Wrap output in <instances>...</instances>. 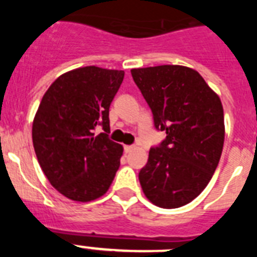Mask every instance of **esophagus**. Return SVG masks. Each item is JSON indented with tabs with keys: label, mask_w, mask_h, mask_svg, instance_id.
<instances>
[{
	"label": "esophagus",
	"mask_w": 257,
	"mask_h": 257,
	"mask_svg": "<svg viewBox=\"0 0 257 257\" xmlns=\"http://www.w3.org/2000/svg\"><path fill=\"white\" fill-rule=\"evenodd\" d=\"M123 149H124V153H130V152H133L134 149H135V147H134V145H124Z\"/></svg>",
	"instance_id": "obj_1"
}]
</instances>
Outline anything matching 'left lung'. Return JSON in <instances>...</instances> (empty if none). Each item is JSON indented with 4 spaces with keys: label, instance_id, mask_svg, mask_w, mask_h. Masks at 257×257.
<instances>
[{
    "label": "left lung",
    "instance_id": "left-lung-1",
    "mask_svg": "<svg viewBox=\"0 0 257 257\" xmlns=\"http://www.w3.org/2000/svg\"><path fill=\"white\" fill-rule=\"evenodd\" d=\"M131 74L154 127L166 131L140 170V185L158 207H181L201 194L219 165L225 136L221 100L192 68L158 65Z\"/></svg>",
    "mask_w": 257,
    "mask_h": 257
}]
</instances>
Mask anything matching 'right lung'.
I'll return each mask as SVG.
<instances>
[{
  "instance_id": "right-lung-1",
  "label": "right lung",
  "mask_w": 257,
  "mask_h": 257,
  "mask_svg": "<svg viewBox=\"0 0 257 257\" xmlns=\"http://www.w3.org/2000/svg\"><path fill=\"white\" fill-rule=\"evenodd\" d=\"M123 77V70L78 68L56 78L41 100L32 127L36 156L50 184L72 201L104 196L119 167L123 148L106 133Z\"/></svg>"
}]
</instances>
